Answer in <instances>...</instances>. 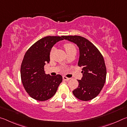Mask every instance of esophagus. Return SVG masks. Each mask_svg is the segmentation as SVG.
<instances>
[{"label":"esophagus","instance_id":"1","mask_svg":"<svg viewBox=\"0 0 127 127\" xmlns=\"http://www.w3.org/2000/svg\"><path fill=\"white\" fill-rule=\"evenodd\" d=\"M63 78L64 79V80H65V81H69L70 79V78H68V77H66L65 76H63Z\"/></svg>","mask_w":127,"mask_h":127}]
</instances>
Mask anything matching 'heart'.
Segmentation results:
<instances>
[{
  "mask_svg": "<svg viewBox=\"0 0 127 127\" xmlns=\"http://www.w3.org/2000/svg\"><path fill=\"white\" fill-rule=\"evenodd\" d=\"M64 48H65L67 54L72 52V51H76V47H75L74 45L72 44V43H69V42L65 43V44H64ZM54 50V48H53L51 49V53H50V56L52 55Z\"/></svg>",
  "mask_w": 127,
  "mask_h": 127,
  "instance_id": "1",
  "label": "heart"
}]
</instances>
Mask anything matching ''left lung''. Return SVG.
Returning a JSON list of instances; mask_svg holds the SVG:
<instances>
[{
    "instance_id": "obj_1",
    "label": "left lung",
    "mask_w": 127,
    "mask_h": 127,
    "mask_svg": "<svg viewBox=\"0 0 127 127\" xmlns=\"http://www.w3.org/2000/svg\"><path fill=\"white\" fill-rule=\"evenodd\" d=\"M64 39L77 44L79 49L78 65L82 67L83 77L78 80V87L73 91L76 97L89 101L101 91L106 81V68L103 56L98 49L86 38L80 36H63Z\"/></svg>"
}]
</instances>
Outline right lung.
<instances>
[{
  "mask_svg": "<svg viewBox=\"0 0 127 127\" xmlns=\"http://www.w3.org/2000/svg\"><path fill=\"white\" fill-rule=\"evenodd\" d=\"M63 36H49L38 40L28 49L21 66V77L25 89L33 99L45 101L54 95L63 78L60 74H46L44 65L50 62L51 49Z\"/></svg>",
  "mask_w": 127,
  "mask_h": 127,
  "instance_id": "obj_1",
  "label": "right lung"
}]
</instances>
